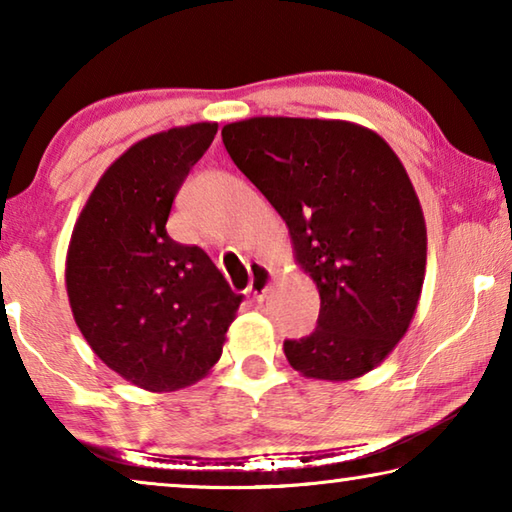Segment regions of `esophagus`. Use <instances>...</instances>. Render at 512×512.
<instances>
[{"label":"esophagus","instance_id":"34e87169","mask_svg":"<svg viewBox=\"0 0 512 512\" xmlns=\"http://www.w3.org/2000/svg\"><path fill=\"white\" fill-rule=\"evenodd\" d=\"M250 271V287L248 293L253 296L257 302H262L266 298L268 289H271V282H273V273L271 268H266L262 262H253L248 266Z\"/></svg>","mask_w":512,"mask_h":512}]
</instances>
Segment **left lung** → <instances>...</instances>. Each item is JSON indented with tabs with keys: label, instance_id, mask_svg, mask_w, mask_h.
<instances>
[{
	"label": "left lung",
	"instance_id": "obj_1",
	"mask_svg": "<svg viewBox=\"0 0 512 512\" xmlns=\"http://www.w3.org/2000/svg\"><path fill=\"white\" fill-rule=\"evenodd\" d=\"M225 151L287 223L320 293L314 332L284 341L293 370L348 381L393 352L418 307L427 225L404 164L352 121L253 117L225 124Z\"/></svg>",
	"mask_w": 512,
	"mask_h": 512
}]
</instances>
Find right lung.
I'll list each match as a JSON object with an SVG mask.
<instances>
[{
    "instance_id": "right-lung-1",
    "label": "right lung",
    "mask_w": 512,
    "mask_h": 512,
    "mask_svg": "<svg viewBox=\"0 0 512 512\" xmlns=\"http://www.w3.org/2000/svg\"><path fill=\"white\" fill-rule=\"evenodd\" d=\"M216 128H169L121 153L92 189L67 248L69 307L85 341L151 393L205 377L244 300L203 248L167 235L173 198Z\"/></svg>"
}]
</instances>
